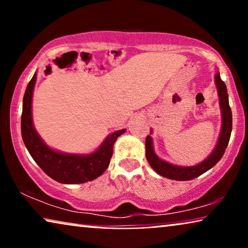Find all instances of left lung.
<instances>
[{
    "label": "left lung",
    "instance_id": "left-lung-1",
    "mask_svg": "<svg viewBox=\"0 0 248 248\" xmlns=\"http://www.w3.org/2000/svg\"><path fill=\"white\" fill-rule=\"evenodd\" d=\"M215 83L217 89H218L219 96V106L221 110V130L217 141V144L211 154L206 157L204 160L195 166H177L169 164L166 160H162L155 155L154 149V142L152 138L148 135L145 139V157L151 168L157 172V174L164 176L166 178L174 179V181H189L199 177L200 175L204 174L213 166L217 165L220 159L225 154L227 145H228L230 134L232 130V109L229 107L228 93H227V87L220 78V73L217 71L215 76ZM152 131H150V134Z\"/></svg>",
    "mask_w": 248,
    "mask_h": 248
}]
</instances>
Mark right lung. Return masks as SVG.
Listing matches in <instances>:
<instances>
[{
  "label": "right lung",
  "instance_id": "add662e5",
  "mask_svg": "<svg viewBox=\"0 0 248 248\" xmlns=\"http://www.w3.org/2000/svg\"><path fill=\"white\" fill-rule=\"evenodd\" d=\"M36 79L35 72L27 86L22 101L21 135L30 155L46 175L62 184H82L99 177L109 166L115 141L126 130L109 134L97 150L88 155L66 154L49 148L40 138L32 122V94Z\"/></svg>",
  "mask_w": 248,
  "mask_h": 248
}]
</instances>
